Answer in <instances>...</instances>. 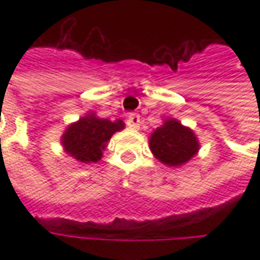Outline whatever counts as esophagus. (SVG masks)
I'll use <instances>...</instances> for the list:
<instances>
[{
	"label": "esophagus",
	"mask_w": 260,
	"mask_h": 260,
	"mask_svg": "<svg viewBox=\"0 0 260 260\" xmlns=\"http://www.w3.org/2000/svg\"><path fill=\"white\" fill-rule=\"evenodd\" d=\"M127 125L133 130H139L140 128V115L139 114H130L127 118Z\"/></svg>",
	"instance_id": "obj_1"
}]
</instances>
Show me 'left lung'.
I'll return each instance as SVG.
<instances>
[{"label": "left lung", "mask_w": 260, "mask_h": 260, "mask_svg": "<svg viewBox=\"0 0 260 260\" xmlns=\"http://www.w3.org/2000/svg\"><path fill=\"white\" fill-rule=\"evenodd\" d=\"M149 147L160 164L179 168L198 153L201 145L194 130L176 118H166L164 124L152 132Z\"/></svg>", "instance_id": "1"}]
</instances>
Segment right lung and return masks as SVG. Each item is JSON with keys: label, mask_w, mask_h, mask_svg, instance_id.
I'll list each match as a JSON object with an SVG mask.
<instances>
[{"label": "right lung", "mask_w": 260, "mask_h": 260, "mask_svg": "<svg viewBox=\"0 0 260 260\" xmlns=\"http://www.w3.org/2000/svg\"><path fill=\"white\" fill-rule=\"evenodd\" d=\"M124 127L121 120L111 121L100 118L91 111L66 127L60 137V145L79 164H96L101 160L103 150H105L111 136Z\"/></svg>", "instance_id": "right-lung-1"}]
</instances>
